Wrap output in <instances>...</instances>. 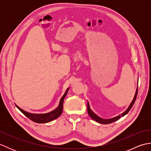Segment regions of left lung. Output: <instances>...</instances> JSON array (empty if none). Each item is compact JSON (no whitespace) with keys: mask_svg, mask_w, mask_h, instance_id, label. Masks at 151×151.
<instances>
[{"mask_svg":"<svg viewBox=\"0 0 151 151\" xmlns=\"http://www.w3.org/2000/svg\"><path fill=\"white\" fill-rule=\"evenodd\" d=\"M137 88H136V93H135V95H134V99L131 102V103L130 104L129 106L128 107V108L127 109V110L124 111L123 114H121V115H118V116L117 117H113L111 119H102L101 117H100L99 116H98V115L95 114L93 111H92V110L90 108V106H89V102L88 101V114L89 116H90V117L91 119H93L94 121H95L96 122H97V123H101V124H110V123H114V122L116 121L117 120L119 119L121 117H123L125 115L128 114V112H129L130 109L132 108V106L134 105V102H135V101L136 99V97H137Z\"/></svg>","mask_w":151,"mask_h":151,"instance_id":"obj_1","label":"left lung"}]
</instances>
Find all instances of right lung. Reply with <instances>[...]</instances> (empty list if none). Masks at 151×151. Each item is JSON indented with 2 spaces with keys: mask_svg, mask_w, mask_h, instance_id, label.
Masks as SVG:
<instances>
[{
  "mask_svg": "<svg viewBox=\"0 0 151 151\" xmlns=\"http://www.w3.org/2000/svg\"><path fill=\"white\" fill-rule=\"evenodd\" d=\"M69 89V88L66 89L65 93L63 95V97L61 98L60 101L58 106L55 110L53 111H51L49 113L46 114H32L29 113L27 111H24L22 110V108L19 107L17 104H15L16 106L20 110L22 114H23L25 116H27L28 118H29L32 121L35 122V123H49V122L52 121L54 119H56L58 117H59L61 114H62L63 111V103L64 99L66 97L67 94V92H68Z\"/></svg>",
  "mask_w": 151,
  "mask_h": 151,
  "instance_id": "right-lung-1",
  "label": "right lung"
}]
</instances>
